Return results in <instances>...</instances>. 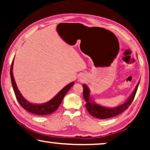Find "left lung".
Instances as JSON below:
<instances>
[{
  "mask_svg": "<svg viewBox=\"0 0 150 150\" xmlns=\"http://www.w3.org/2000/svg\"><path fill=\"white\" fill-rule=\"evenodd\" d=\"M139 84V82L137 84L136 87H135L134 91H133L132 95L130 96V97L128 98V100L124 104L112 108L104 107V106H102L99 105V104H97L93 102H91V98H89L90 92L89 88H88V87L86 85H83V98L86 102V108H87L88 112L92 116L98 119H102V120L110 118L112 117L118 115L119 114L122 113V112L126 110L132 102L134 98V96L136 95Z\"/></svg>",
  "mask_w": 150,
  "mask_h": 150,
  "instance_id": "1",
  "label": "left lung"
}]
</instances>
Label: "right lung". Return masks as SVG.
I'll return each instance as SVG.
<instances>
[{"label":"right lung","instance_id":"1","mask_svg":"<svg viewBox=\"0 0 150 150\" xmlns=\"http://www.w3.org/2000/svg\"><path fill=\"white\" fill-rule=\"evenodd\" d=\"M13 60L12 61L11 65V69H10V76H11V84L12 87H13L14 93H15L16 97L17 98L18 102H19L20 106L24 109L27 110V111L31 112L33 114L38 115H49L52 113L54 112L57 108H59V105H60L61 102L64 98L65 94L67 93L69 89L72 87L74 83H69L67 86L63 88L62 90H61L57 93L56 96L52 98L50 101L46 102V103L42 104H34L32 103H30L28 102L26 99H24L23 96L21 95L19 90L18 89L17 86H16L15 80H14L13 71H12V69H13Z\"/></svg>","mask_w":150,"mask_h":150}]
</instances>
